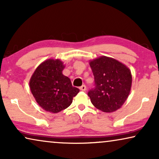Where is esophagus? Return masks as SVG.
Listing matches in <instances>:
<instances>
[{
	"label": "esophagus",
	"instance_id": "obj_1",
	"mask_svg": "<svg viewBox=\"0 0 159 159\" xmlns=\"http://www.w3.org/2000/svg\"><path fill=\"white\" fill-rule=\"evenodd\" d=\"M80 89L82 91H85L86 90V86L83 84V85H82L81 87H80Z\"/></svg>",
	"mask_w": 159,
	"mask_h": 159
}]
</instances>
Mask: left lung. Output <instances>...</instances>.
Segmentation results:
<instances>
[{
  "mask_svg": "<svg viewBox=\"0 0 159 159\" xmlns=\"http://www.w3.org/2000/svg\"><path fill=\"white\" fill-rule=\"evenodd\" d=\"M94 76V88L88 91L91 103L103 112L119 109L129 94L131 71L114 58L101 56L90 62Z\"/></svg>",
  "mask_w": 159,
  "mask_h": 159,
  "instance_id": "8db88e82",
  "label": "left lung"
}]
</instances>
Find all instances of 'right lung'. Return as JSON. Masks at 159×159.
Segmentation results:
<instances>
[{
    "mask_svg": "<svg viewBox=\"0 0 159 159\" xmlns=\"http://www.w3.org/2000/svg\"><path fill=\"white\" fill-rule=\"evenodd\" d=\"M64 68L60 60L48 59L34 71L30 87L37 103L43 109L58 113L69 107L73 97L80 92L69 77L62 74Z\"/></svg>",
    "mask_w": 159,
    "mask_h": 159,
    "instance_id": "obj_1",
    "label": "right lung"
}]
</instances>
